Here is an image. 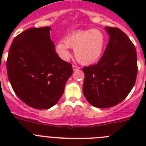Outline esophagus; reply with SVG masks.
<instances>
[{
	"instance_id": "34e87169",
	"label": "esophagus",
	"mask_w": 146,
	"mask_h": 146,
	"mask_svg": "<svg viewBox=\"0 0 146 146\" xmlns=\"http://www.w3.org/2000/svg\"><path fill=\"white\" fill-rule=\"evenodd\" d=\"M72 68H73V70H74V71L78 70V69H80V66H76V65L72 66Z\"/></svg>"
}]
</instances>
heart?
Segmentation results:
<instances>
[{"instance_id":"heart-1","label":"heart","mask_w":146,"mask_h":146,"mask_svg":"<svg viewBox=\"0 0 146 146\" xmlns=\"http://www.w3.org/2000/svg\"><path fill=\"white\" fill-rule=\"evenodd\" d=\"M105 45V37L99 30L77 31L69 34L65 40L56 45V51L60 57L67 60L70 57L69 47L74 50V55L79 63L89 65L100 58Z\"/></svg>"}]
</instances>
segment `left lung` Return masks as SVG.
Instances as JSON below:
<instances>
[{"label": "left lung", "mask_w": 146, "mask_h": 146, "mask_svg": "<svg viewBox=\"0 0 146 146\" xmlns=\"http://www.w3.org/2000/svg\"><path fill=\"white\" fill-rule=\"evenodd\" d=\"M109 43L97 64L83 67L82 91L94 107L115 106L128 96L137 74V58L135 45L127 35L114 27L105 28Z\"/></svg>", "instance_id": "1"}]
</instances>
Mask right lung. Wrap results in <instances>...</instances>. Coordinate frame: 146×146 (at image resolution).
<instances>
[{
	"instance_id": "right-lung-1",
	"label": "right lung",
	"mask_w": 146,
	"mask_h": 146,
	"mask_svg": "<svg viewBox=\"0 0 146 146\" xmlns=\"http://www.w3.org/2000/svg\"><path fill=\"white\" fill-rule=\"evenodd\" d=\"M50 29L48 26L32 28L17 35L6 61L13 90L23 102L35 109L54 106L73 72L72 64L55 52Z\"/></svg>"
}]
</instances>
